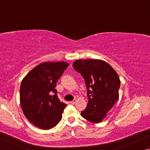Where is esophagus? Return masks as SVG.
Segmentation results:
<instances>
[{"instance_id":"1","label":"esophagus","mask_w":150,"mask_h":150,"mask_svg":"<svg viewBox=\"0 0 150 150\" xmlns=\"http://www.w3.org/2000/svg\"><path fill=\"white\" fill-rule=\"evenodd\" d=\"M76 101H77V100H76V99H74V100H72V101H70V103H71V104H72V105H74V104L76 103Z\"/></svg>"}]
</instances>
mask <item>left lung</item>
<instances>
[{"mask_svg": "<svg viewBox=\"0 0 150 150\" xmlns=\"http://www.w3.org/2000/svg\"><path fill=\"white\" fill-rule=\"evenodd\" d=\"M73 67L84 78L88 101L81 115L94 124L102 122L119 98L120 81L116 71L105 61L78 59Z\"/></svg>", "mask_w": 150, "mask_h": 150, "instance_id": "1", "label": "left lung"}]
</instances>
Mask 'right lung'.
<instances>
[{
	"label": "right lung",
	"mask_w": 150,
	"mask_h": 150,
	"mask_svg": "<svg viewBox=\"0 0 150 150\" xmlns=\"http://www.w3.org/2000/svg\"><path fill=\"white\" fill-rule=\"evenodd\" d=\"M69 65L64 62L42 63L22 79L20 106L28 120L38 128L49 130L62 119L67 105L58 98L55 88Z\"/></svg>",
	"instance_id": "1"
}]
</instances>
